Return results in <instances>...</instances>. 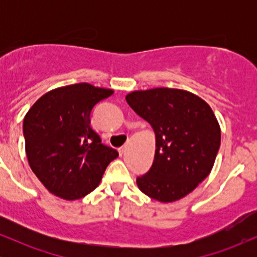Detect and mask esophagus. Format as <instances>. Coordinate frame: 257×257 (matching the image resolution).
Returning a JSON list of instances; mask_svg holds the SVG:
<instances>
[{
	"label": "esophagus",
	"instance_id": "esophagus-1",
	"mask_svg": "<svg viewBox=\"0 0 257 257\" xmlns=\"http://www.w3.org/2000/svg\"><path fill=\"white\" fill-rule=\"evenodd\" d=\"M125 151H126V147H125V146H123V147H120V149H118V152H119L120 156L124 155Z\"/></svg>",
	"mask_w": 257,
	"mask_h": 257
}]
</instances>
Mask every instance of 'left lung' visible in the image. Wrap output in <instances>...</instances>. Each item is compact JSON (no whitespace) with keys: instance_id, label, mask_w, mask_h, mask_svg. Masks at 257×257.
I'll list each match as a JSON object with an SVG mask.
<instances>
[{"instance_id":"left-lung-1","label":"left lung","mask_w":257,"mask_h":257,"mask_svg":"<svg viewBox=\"0 0 257 257\" xmlns=\"http://www.w3.org/2000/svg\"><path fill=\"white\" fill-rule=\"evenodd\" d=\"M126 102L152 125L155 161L137 179L141 192L162 203L191 193L213 169L221 129L208 102L176 88H152L126 94Z\"/></svg>"}]
</instances>
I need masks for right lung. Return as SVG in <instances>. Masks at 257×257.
I'll use <instances>...</instances> for the list:
<instances>
[{
  "instance_id": "obj_1",
  "label": "right lung",
  "mask_w": 257,
  "mask_h": 257,
  "mask_svg": "<svg viewBox=\"0 0 257 257\" xmlns=\"http://www.w3.org/2000/svg\"><path fill=\"white\" fill-rule=\"evenodd\" d=\"M113 94L89 83L43 94L24 117L25 151L32 172L49 192L65 200L83 198L98 187L106 167L118 157L101 144L90 112Z\"/></svg>"
}]
</instances>
